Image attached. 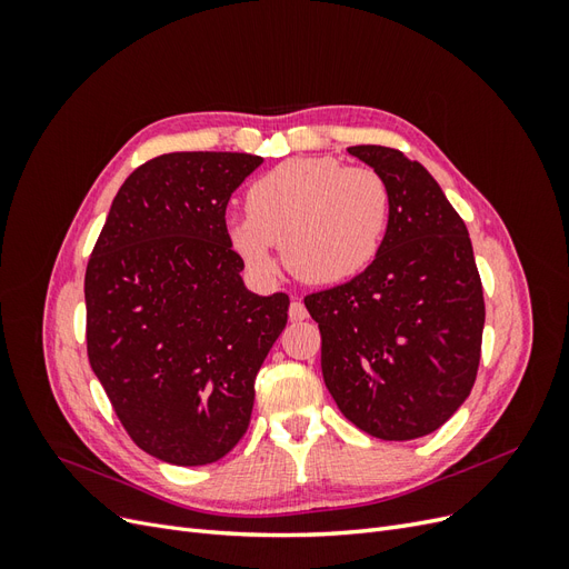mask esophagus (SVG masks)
<instances>
[{
  "label": "esophagus",
  "instance_id": "1",
  "mask_svg": "<svg viewBox=\"0 0 569 569\" xmlns=\"http://www.w3.org/2000/svg\"><path fill=\"white\" fill-rule=\"evenodd\" d=\"M306 316H308V311H306V306H303L301 299H295L289 303V318L291 320H306Z\"/></svg>",
  "mask_w": 569,
  "mask_h": 569
}]
</instances>
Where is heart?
I'll return each mask as SVG.
<instances>
[{"label":"heart","mask_w":569,"mask_h":569,"mask_svg":"<svg viewBox=\"0 0 569 569\" xmlns=\"http://www.w3.org/2000/svg\"><path fill=\"white\" fill-rule=\"evenodd\" d=\"M247 211L228 220V242L244 266L274 270V244L299 280L335 284L363 272L382 247L389 189L372 168L332 157L289 159L247 192Z\"/></svg>","instance_id":"b5f03b06"}]
</instances>
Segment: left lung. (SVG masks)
Listing matches in <instances>:
<instances>
[{
  "label": "left lung",
  "instance_id": "1",
  "mask_svg": "<svg viewBox=\"0 0 569 569\" xmlns=\"http://www.w3.org/2000/svg\"><path fill=\"white\" fill-rule=\"evenodd\" d=\"M349 153L389 189L387 232L363 272L303 303L343 416L377 439H418L453 416L477 377L485 295L472 242L425 166L377 144Z\"/></svg>",
  "mask_w": 569,
  "mask_h": 569
}]
</instances>
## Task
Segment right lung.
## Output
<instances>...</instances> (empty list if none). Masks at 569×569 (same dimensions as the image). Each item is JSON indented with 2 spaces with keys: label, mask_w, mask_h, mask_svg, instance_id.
Masks as SVG:
<instances>
[{
  "label": "right lung",
  "mask_w": 569,
  "mask_h": 569,
  "mask_svg": "<svg viewBox=\"0 0 569 569\" xmlns=\"http://www.w3.org/2000/svg\"><path fill=\"white\" fill-rule=\"evenodd\" d=\"M261 163L232 151L142 163L118 189L84 272L90 366L130 439L170 465L234 449L287 325L289 297L244 287L226 232L232 192Z\"/></svg>",
  "instance_id": "obj_1"
}]
</instances>
